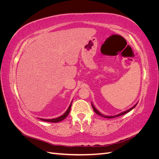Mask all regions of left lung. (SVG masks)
<instances>
[{"mask_svg": "<svg viewBox=\"0 0 159 159\" xmlns=\"http://www.w3.org/2000/svg\"><path fill=\"white\" fill-rule=\"evenodd\" d=\"M137 105V103H136L135 105H134L133 107H132L131 108H130L129 109H128V110H127V111H123V112H122V113H119V114H118V115H115V116H109V115H103V114L101 113L99 111H98L97 109H96V108L94 107V105H93V103H91V105H92L93 109V111H95V113H97L98 115H100V116H102V117H105V118H109V119H111V118H114V117H117L121 116V115H124V114H125V113H127L129 112L130 111H131L133 109H134V107H135Z\"/></svg>", "mask_w": 159, "mask_h": 159, "instance_id": "obj_1", "label": "left lung"}]
</instances>
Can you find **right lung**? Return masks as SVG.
Segmentation results:
<instances>
[{"instance_id": "1", "label": "right lung", "mask_w": 159, "mask_h": 159, "mask_svg": "<svg viewBox=\"0 0 159 159\" xmlns=\"http://www.w3.org/2000/svg\"><path fill=\"white\" fill-rule=\"evenodd\" d=\"M71 103L72 102H71V104L70 105V106L68 107V109H67L66 111L62 115H61L60 117H57V118H55V119H40L39 118L40 120H42V121H47V122H51V123H57V122H60L61 121H62V120H64V119L66 118V117L68 116L70 111V109H71Z\"/></svg>"}]
</instances>
